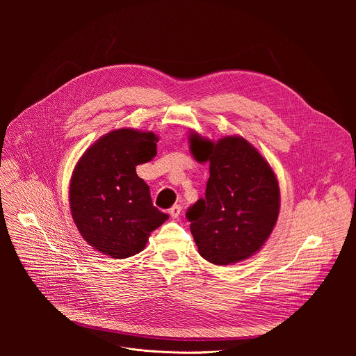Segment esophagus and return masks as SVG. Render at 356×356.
I'll use <instances>...</instances> for the list:
<instances>
[{
	"label": "esophagus",
	"instance_id": "1",
	"mask_svg": "<svg viewBox=\"0 0 356 356\" xmlns=\"http://www.w3.org/2000/svg\"><path fill=\"white\" fill-rule=\"evenodd\" d=\"M169 213H170V216H172L173 218H177V217L180 216V213H181V206H179V204L173 206V207L169 210Z\"/></svg>",
	"mask_w": 356,
	"mask_h": 356
}]
</instances>
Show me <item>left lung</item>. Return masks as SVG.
Wrapping results in <instances>:
<instances>
[{"instance_id": "8db88e82", "label": "left lung", "mask_w": 356, "mask_h": 356, "mask_svg": "<svg viewBox=\"0 0 356 356\" xmlns=\"http://www.w3.org/2000/svg\"><path fill=\"white\" fill-rule=\"evenodd\" d=\"M190 143L194 158L210 163L206 195L186 213L200 255L220 266L243 261L261 249L277 221V179L243 138L213 143L191 135Z\"/></svg>"}]
</instances>
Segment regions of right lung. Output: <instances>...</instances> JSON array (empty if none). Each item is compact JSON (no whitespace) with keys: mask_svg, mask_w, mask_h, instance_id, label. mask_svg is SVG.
<instances>
[{"mask_svg":"<svg viewBox=\"0 0 356 356\" xmlns=\"http://www.w3.org/2000/svg\"><path fill=\"white\" fill-rule=\"evenodd\" d=\"M156 135L129 128L99 138L79 161L70 181L72 217L81 236L115 259L139 253L169 216L152 202L136 166L156 155Z\"/></svg>","mask_w":356,"mask_h":356,"instance_id":"obj_1","label":"right lung"}]
</instances>
